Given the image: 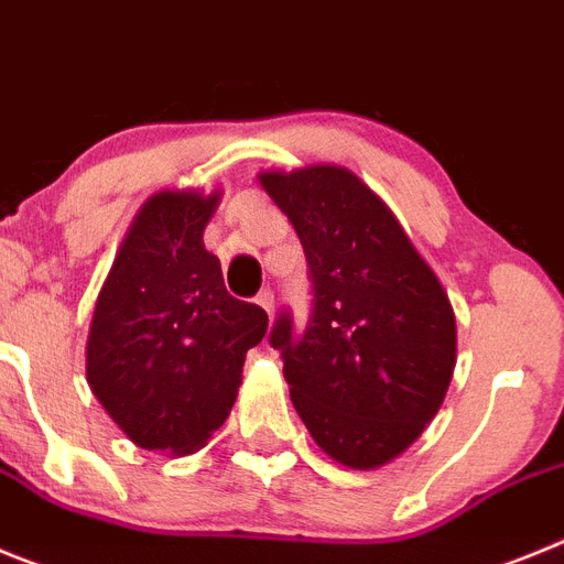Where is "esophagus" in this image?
I'll return each instance as SVG.
<instances>
[{"mask_svg": "<svg viewBox=\"0 0 564 564\" xmlns=\"http://www.w3.org/2000/svg\"><path fill=\"white\" fill-rule=\"evenodd\" d=\"M256 303L272 317V312H275V294H272L270 289H261V292H258V297H256Z\"/></svg>", "mask_w": 564, "mask_h": 564, "instance_id": "34e87169", "label": "esophagus"}]
</instances>
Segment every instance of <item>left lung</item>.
Instances as JSON below:
<instances>
[{
	"label": "left lung",
	"instance_id": "8db88e82",
	"mask_svg": "<svg viewBox=\"0 0 564 564\" xmlns=\"http://www.w3.org/2000/svg\"><path fill=\"white\" fill-rule=\"evenodd\" d=\"M301 238L312 314L270 332L292 404L326 455L377 469L402 455L444 402L455 314L390 207L357 174L308 165L258 176Z\"/></svg>",
	"mask_w": 564,
	"mask_h": 564
}]
</instances>
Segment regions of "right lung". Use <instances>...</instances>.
Wrapping results in <instances>:
<instances>
[{"label":"right lung","instance_id":"1","mask_svg":"<svg viewBox=\"0 0 564 564\" xmlns=\"http://www.w3.org/2000/svg\"><path fill=\"white\" fill-rule=\"evenodd\" d=\"M219 194L160 191L131 221L98 294L86 382L143 449L196 453L225 424L267 312L227 294L202 245Z\"/></svg>","mask_w":564,"mask_h":564}]
</instances>
